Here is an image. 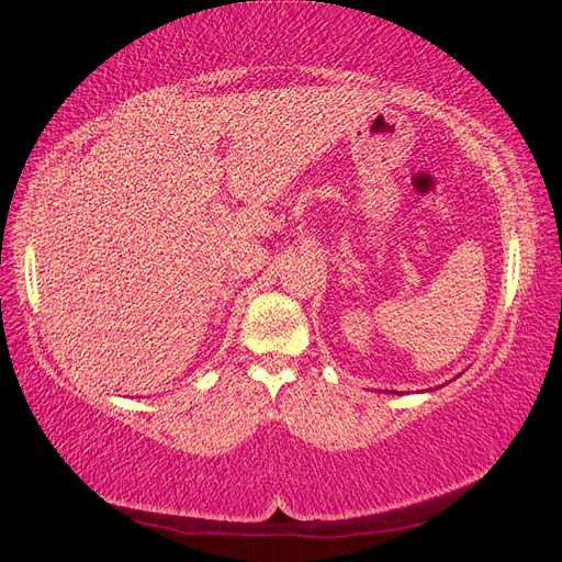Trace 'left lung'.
<instances>
[{
  "label": "left lung",
  "instance_id": "8db88e82",
  "mask_svg": "<svg viewBox=\"0 0 562 562\" xmlns=\"http://www.w3.org/2000/svg\"><path fill=\"white\" fill-rule=\"evenodd\" d=\"M393 393H396V391H393Z\"/></svg>",
  "mask_w": 562,
  "mask_h": 562
}]
</instances>
